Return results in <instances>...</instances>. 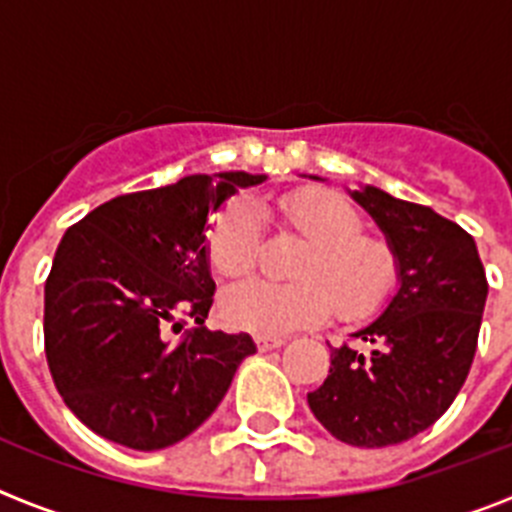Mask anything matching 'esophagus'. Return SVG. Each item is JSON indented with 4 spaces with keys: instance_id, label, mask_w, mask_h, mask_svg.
Returning <instances> with one entry per match:
<instances>
[{
    "instance_id": "34e87169",
    "label": "esophagus",
    "mask_w": 512,
    "mask_h": 512,
    "mask_svg": "<svg viewBox=\"0 0 512 512\" xmlns=\"http://www.w3.org/2000/svg\"><path fill=\"white\" fill-rule=\"evenodd\" d=\"M287 343V338L284 336H259L256 338V346L261 348V351H271V348H279Z\"/></svg>"
}]
</instances>
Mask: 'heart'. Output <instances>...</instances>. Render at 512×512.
Returning a JSON list of instances; mask_svg holds the SVG:
<instances>
[{"instance_id": "b5f03b06", "label": "heart", "mask_w": 512, "mask_h": 512, "mask_svg": "<svg viewBox=\"0 0 512 512\" xmlns=\"http://www.w3.org/2000/svg\"><path fill=\"white\" fill-rule=\"evenodd\" d=\"M282 223L310 241L295 274L302 282L274 284L246 279L220 297L225 323L259 336L318 325L341 312L366 318L390 300L400 264L390 246L366 238L364 217L354 205L325 192H297L277 202ZM261 251V217L256 205L235 197L212 215L207 259L225 279L243 277Z\"/></svg>"}]
</instances>
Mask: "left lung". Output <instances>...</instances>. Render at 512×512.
Segmentation results:
<instances>
[{
    "label": "left lung",
    "instance_id": "8db88e82",
    "mask_svg": "<svg viewBox=\"0 0 512 512\" xmlns=\"http://www.w3.org/2000/svg\"><path fill=\"white\" fill-rule=\"evenodd\" d=\"M400 264V289L374 323L351 333L369 354L330 348L328 379L307 395L338 441L382 449L436 423L467 382L487 300L474 238L431 207L377 187L351 192Z\"/></svg>",
    "mask_w": 512,
    "mask_h": 512
}]
</instances>
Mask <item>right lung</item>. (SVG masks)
Masks as SVG:
<instances>
[{
  "mask_svg": "<svg viewBox=\"0 0 512 512\" xmlns=\"http://www.w3.org/2000/svg\"><path fill=\"white\" fill-rule=\"evenodd\" d=\"M122 194L71 225L45 279V359L81 423L138 451L197 431L256 354L248 333L207 330L215 282L207 215L264 174L225 171ZM189 317L195 328L174 339Z\"/></svg>",
  "mask_w": 512,
  "mask_h": 512,
  "instance_id": "1",
  "label": "right lung"
}]
</instances>
